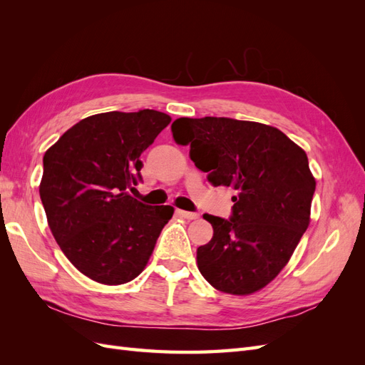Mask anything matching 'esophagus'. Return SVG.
<instances>
[{"instance_id": "esophagus-1", "label": "esophagus", "mask_w": 365, "mask_h": 365, "mask_svg": "<svg viewBox=\"0 0 365 365\" xmlns=\"http://www.w3.org/2000/svg\"><path fill=\"white\" fill-rule=\"evenodd\" d=\"M178 215L184 219H189V220H193V219H197L200 217V215L197 213H193V212H185V210H178Z\"/></svg>"}]
</instances>
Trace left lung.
Returning a JSON list of instances; mask_svg holds the SVG:
<instances>
[{
    "mask_svg": "<svg viewBox=\"0 0 365 365\" xmlns=\"http://www.w3.org/2000/svg\"><path fill=\"white\" fill-rule=\"evenodd\" d=\"M172 132L178 145H190L210 184L236 192L228 219L204 215L213 237L196 251L202 277L233 295L262 289L309 225L315 180L306 152L277 128L228 117H182Z\"/></svg>",
    "mask_w": 365,
    "mask_h": 365,
    "instance_id": "obj_1",
    "label": "left lung"
}]
</instances>
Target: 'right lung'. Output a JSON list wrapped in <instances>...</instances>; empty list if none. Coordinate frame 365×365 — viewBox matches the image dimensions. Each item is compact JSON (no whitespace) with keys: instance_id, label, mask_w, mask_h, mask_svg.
<instances>
[{"instance_id":"add662e5","label":"right lung","mask_w":365,"mask_h":365,"mask_svg":"<svg viewBox=\"0 0 365 365\" xmlns=\"http://www.w3.org/2000/svg\"><path fill=\"white\" fill-rule=\"evenodd\" d=\"M169 123L153 109L96 114L43 155L39 195L50 230L86 277L123 284L145 269L173 207L146 205L129 192L143 181L140 155Z\"/></svg>"}]
</instances>
